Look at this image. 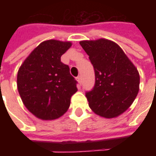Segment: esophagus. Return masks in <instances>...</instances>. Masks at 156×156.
I'll return each instance as SVG.
<instances>
[{
  "label": "esophagus",
  "mask_w": 156,
  "mask_h": 156,
  "mask_svg": "<svg viewBox=\"0 0 156 156\" xmlns=\"http://www.w3.org/2000/svg\"><path fill=\"white\" fill-rule=\"evenodd\" d=\"M77 80H78V82L79 83H82L81 76H78V77H77Z\"/></svg>",
  "instance_id": "1"
}]
</instances>
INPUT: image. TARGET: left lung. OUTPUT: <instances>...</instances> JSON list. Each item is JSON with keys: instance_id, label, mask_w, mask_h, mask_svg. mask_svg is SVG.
Segmentation results:
<instances>
[{"instance_id": "8db88e82", "label": "left lung", "mask_w": 156, "mask_h": 156, "mask_svg": "<svg viewBox=\"0 0 156 156\" xmlns=\"http://www.w3.org/2000/svg\"><path fill=\"white\" fill-rule=\"evenodd\" d=\"M80 45L94 68V86L85 94L89 107L102 117H117L129 108L137 96V68L114 41L98 39L82 41Z\"/></svg>"}]
</instances>
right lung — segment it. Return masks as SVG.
Masks as SVG:
<instances>
[{
    "label": "right lung",
    "mask_w": 156,
    "mask_h": 156,
    "mask_svg": "<svg viewBox=\"0 0 156 156\" xmlns=\"http://www.w3.org/2000/svg\"><path fill=\"white\" fill-rule=\"evenodd\" d=\"M69 41L41 42L22 63L17 73L19 94L36 117L51 120L61 117L78 91V82L70 74L61 56L71 47Z\"/></svg>",
    "instance_id": "1"
}]
</instances>
